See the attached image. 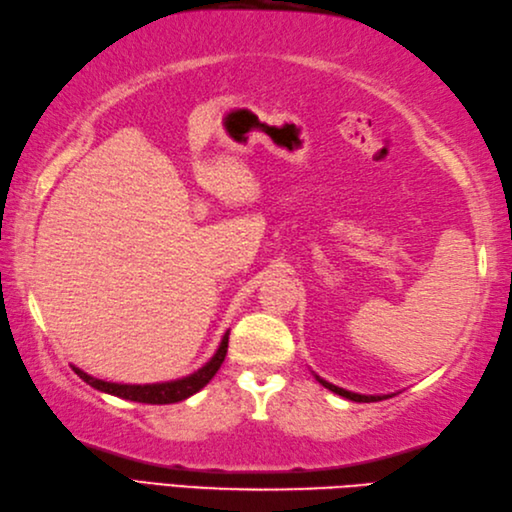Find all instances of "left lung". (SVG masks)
I'll return each instance as SVG.
<instances>
[{"mask_svg": "<svg viewBox=\"0 0 512 512\" xmlns=\"http://www.w3.org/2000/svg\"><path fill=\"white\" fill-rule=\"evenodd\" d=\"M320 383L324 385V388H328L331 392H335V394H339V396H344V399H348V401H357V403H374V401H383L381 396H366V394H355V392H348V390H342V388H337V385H333V383H326V381H322L320 379Z\"/></svg>", "mask_w": 512, "mask_h": 512, "instance_id": "left-lung-1", "label": "left lung"}]
</instances>
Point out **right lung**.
Segmentation results:
<instances>
[{
    "mask_svg": "<svg viewBox=\"0 0 512 512\" xmlns=\"http://www.w3.org/2000/svg\"><path fill=\"white\" fill-rule=\"evenodd\" d=\"M227 339H230V333H225L223 342L206 366L201 370H197L195 374H190L186 379L179 381H170V383H153V385H124V383H109V381H100L89 377L87 372L74 368V372L81 377L85 383L92 385V388L107 392L113 396H120V399L127 401H138V403H151V405H166V403H177L184 401L188 396H192L195 392H199L203 385H208L210 379L217 374V370L221 368V363L227 355Z\"/></svg>",
    "mask_w": 512,
    "mask_h": 512,
    "instance_id": "1",
    "label": "right lung"
}]
</instances>
